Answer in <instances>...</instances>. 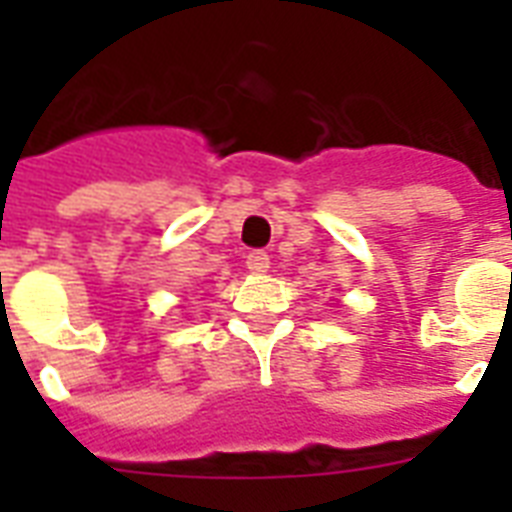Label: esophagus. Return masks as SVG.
<instances>
[{
  "label": "esophagus",
  "instance_id": "esophagus-1",
  "mask_svg": "<svg viewBox=\"0 0 512 512\" xmlns=\"http://www.w3.org/2000/svg\"><path fill=\"white\" fill-rule=\"evenodd\" d=\"M268 265H271V257L265 255V252H260V249H255V252H249L247 255V268L252 273H265L268 271Z\"/></svg>",
  "mask_w": 512,
  "mask_h": 512
}]
</instances>
